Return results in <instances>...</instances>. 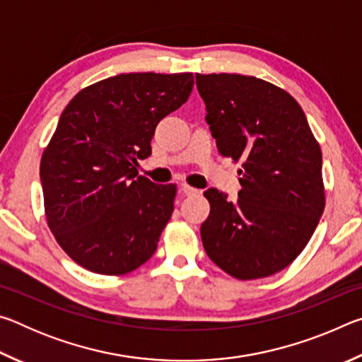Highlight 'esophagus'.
<instances>
[{
  "label": "esophagus",
  "instance_id": "34e87169",
  "mask_svg": "<svg viewBox=\"0 0 362 362\" xmlns=\"http://www.w3.org/2000/svg\"><path fill=\"white\" fill-rule=\"evenodd\" d=\"M180 192L185 194V196H193V194H196V193H199V189H196V188H193V187H189V185H187V183H183V185L180 187Z\"/></svg>",
  "mask_w": 362,
  "mask_h": 362
}]
</instances>
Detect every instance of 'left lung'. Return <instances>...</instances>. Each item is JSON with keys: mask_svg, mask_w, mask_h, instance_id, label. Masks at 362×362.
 Segmentation results:
<instances>
[{"mask_svg": "<svg viewBox=\"0 0 362 362\" xmlns=\"http://www.w3.org/2000/svg\"><path fill=\"white\" fill-rule=\"evenodd\" d=\"M217 148L241 161L238 199L217 188L204 196L206 254L233 278L281 272L302 252L324 211L322 155L291 94L244 75H196Z\"/></svg>", "mask_w": 362, "mask_h": 362, "instance_id": "8db88e82", "label": "left lung"}]
</instances>
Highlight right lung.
<instances>
[{"instance_id":"add662e5","label":"right lung","mask_w":362,"mask_h":362,"mask_svg":"<svg viewBox=\"0 0 362 362\" xmlns=\"http://www.w3.org/2000/svg\"><path fill=\"white\" fill-rule=\"evenodd\" d=\"M192 73H122L73 97L42 153L47 225L78 265L124 274L155 254L175 185L137 177L158 122L188 100Z\"/></svg>"}]
</instances>
